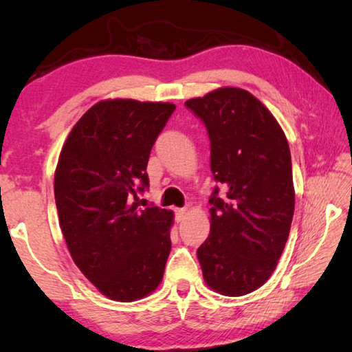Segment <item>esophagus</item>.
Returning a JSON list of instances; mask_svg holds the SVG:
<instances>
[{"instance_id": "esophagus-1", "label": "esophagus", "mask_w": 352, "mask_h": 352, "mask_svg": "<svg viewBox=\"0 0 352 352\" xmlns=\"http://www.w3.org/2000/svg\"><path fill=\"white\" fill-rule=\"evenodd\" d=\"M186 216V210L184 208H178V210H175V219L180 222V220H183V217Z\"/></svg>"}]
</instances>
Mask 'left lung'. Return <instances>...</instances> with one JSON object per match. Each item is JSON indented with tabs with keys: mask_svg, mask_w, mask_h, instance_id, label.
I'll return each instance as SVG.
<instances>
[{
	"mask_svg": "<svg viewBox=\"0 0 352 352\" xmlns=\"http://www.w3.org/2000/svg\"><path fill=\"white\" fill-rule=\"evenodd\" d=\"M184 105L205 124L212 178L222 186L212 189L210 236L197 250L204 278L219 294H250L275 270L294 219L287 140L272 113L241 88H219Z\"/></svg>",
	"mask_w": 352,
	"mask_h": 352,
	"instance_id": "1",
	"label": "left lung"
}]
</instances>
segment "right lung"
Returning a JSON list of instances; mask_svg holds the SVG:
<instances>
[{
    "instance_id": "1",
    "label": "right lung",
    "mask_w": 352,
    "mask_h": 352,
    "mask_svg": "<svg viewBox=\"0 0 352 352\" xmlns=\"http://www.w3.org/2000/svg\"><path fill=\"white\" fill-rule=\"evenodd\" d=\"M175 110L168 102L102 100L83 115L58 158L54 195L73 261L105 296L135 301L162 283L174 214L138 210L152 147Z\"/></svg>"
}]
</instances>
